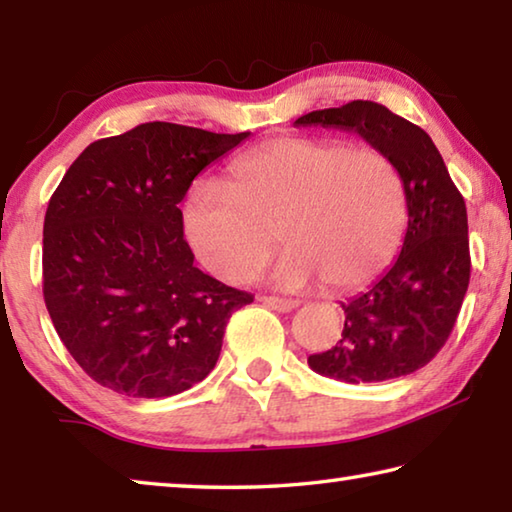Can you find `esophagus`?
<instances>
[{
	"label": "esophagus",
	"mask_w": 512,
	"mask_h": 512,
	"mask_svg": "<svg viewBox=\"0 0 512 512\" xmlns=\"http://www.w3.org/2000/svg\"><path fill=\"white\" fill-rule=\"evenodd\" d=\"M264 305H268L275 311H282V314H287V311L296 309L300 302L298 300H291V298H277V296H266L264 298Z\"/></svg>",
	"instance_id": "esophagus-1"
}]
</instances>
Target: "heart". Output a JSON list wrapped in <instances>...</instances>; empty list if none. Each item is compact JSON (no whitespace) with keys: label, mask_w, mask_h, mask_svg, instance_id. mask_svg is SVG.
Segmentation results:
<instances>
[{"label":"heart","mask_w":512,"mask_h":512,"mask_svg":"<svg viewBox=\"0 0 512 512\" xmlns=\"http://www.w3.org/2000/svg\"><path fill=\"white\" fill-rule=\"evenodd\" d=\"M409 198L402 171L375 146L320 137H275L232 162L228 185L189 194L185 237L207 271L246 282L277 246L287 289L325 280L350 291L386 271L402 246Z\"/></svg>","instance_id":"heart-1"}]
</instances>
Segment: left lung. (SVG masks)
I'll use <instances>...</instances> for the list:
<instances>
[{
	"label": "left lung",
	"instance_id": "obj_1",
	"mask_svg": "<svg viewBox=\"0 0 512 512\" xmlns=\"http://www.w3.org/2000/svg\"><path fill=\"white\" fill-rule=\"evenodd\" d=\"M293 126L341 128L391 155L409 198L402 253L366 293L341 302L345 325L334 348L309 368L348 384L397 379L436 357L452 334L470 284V239L461 192L431 137L375 101L314 110Z\"/></svg>",
	"mask_w": 512,
	"mask_h": 512
}]
</instances>
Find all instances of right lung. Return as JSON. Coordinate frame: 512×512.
<instances>
[{
    "instance_id": "add662e5",
    "label": "right lung",
    "mask_w": 512,
    "mask_h": 512,
    "mask_svg": "<svg viewBox=\"0 0 512 512\" xmlns=\"http://www.w3.org/2000/svg\"><path fill=\"white\" fill-rule=\"evenodd\" d=\"M248 135L149 121L92 142L60 180L42 230V293L97 384L171 397L216 366L232 311L253 296L194 266L178 203Z\"/></svg>"
}]
</instances>
